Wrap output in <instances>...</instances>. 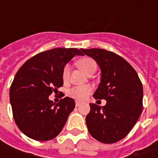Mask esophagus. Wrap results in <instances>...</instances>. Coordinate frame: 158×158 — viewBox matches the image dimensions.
<instances>
[{"label": "esophagus", "instance_id": "obj_1", "mask_svg": "<svg viewBox=\"0 0 158 158\" xmlns=\"http://www.w3.org/2000/svg\"><path fill=\"white\" fill-rule=\"evenodd\" d=\"M80 105V102H75V106H79Z\"/></svg>", "mask_w": 158, "mask_h": 158}]
</instances>
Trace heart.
Listing matches in <instances>:
<instances>
[{"label":"heart","mask_w":158,"mask_h":158,"mask_svg":"<svg viewBox=\"0 0 158 158\" xmlns=\"http://www.w3.org/2000/svg\"><path fill=\"white\" fill-rule=\"evenodd\" d=\"M77 64L88 75H89L90 73H94L97 69L96 62L92 58H89V57H85V58L79 60V62H77ZM70 73H71V66L70 64H66L62 69V75L63 81L66 82L69 80V77H70ZM91 91H92L91 87L88 85L76 86L71 89V90L69 91V95L78 101H83L87 98V96L91 93Z\"/></svg>","instance_id":"1"}]
</instances>
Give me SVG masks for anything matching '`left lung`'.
<instances>
[{
  "label": "left lung",
  "instance_id": "obj_1",
  "mask_svg": "<svg viewBox=\"0 0 158 158\" xmlns=\"http://www.w3.org/2000/svg\"><path fill=\"white\" fill-rule=\"evenodd\" d=\"M101 69V82L93 96L106 105L90 103L87 129L100 142L112 144L129 134L142 113L143 87L139 76L126 60L104 49H80Z\"/></svg>",
  "mask_w": 158,
  "mask_h": 158
}]
</instances>
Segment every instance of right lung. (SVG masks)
Wrapping results in <instances>:
<instances>
[{"label":"right lung","mask_w":158,"mask_h":158,"mask_svg":"<svg viewBox=\"0 0 158 158\" xmlns=\"http://www.w3.org/2000/svg\"><path fill=\"white\" fill-rule=\"evenodd\" d=\"M76 48H54L29 59L19 69L10 88L13 118L26 136L39 141L55 138L62 131L74 100L65 97L58 103L49 96L63 85L62 69L75 56Z\"/></svg>","instance_id":"obj_1"}]
</instances>
